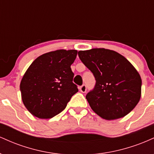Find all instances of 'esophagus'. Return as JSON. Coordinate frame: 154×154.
<instances>
[{
    "label": "esophagus",
    "mask_w": 154,
    "mask_h": 154,
    "mask_svg": "<svg viewBox=\"0 0 154 154\" xmlns=\"http://www.w3.org/2000/svg\"><path fill=\"white\" fill-rule=\"evenodd\" d=\"M79 91H80L82 93H86V91H87V87H86L85 85H83L81 86L79 88Z\"/></svg>",
    "instance_id": "1"
}]
</instances>
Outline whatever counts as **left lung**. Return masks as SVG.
I'll return each mask as SVG.
<instances>
[{"instance_id":"left-lung-1","label":"left lung","mask_w":154,"mask_h":154,"mask_svg":"<svg viewBox=\"0 0 154 154\" xmlns=\"http://www.w3.org/2000/svg\"><path fill=\"white\" fill-rule=\"evenodd\" d=\"M78 55L96 80L94 89L86 95L92 110L106 120L128 114L141 97L142 80L133 65L109 49L79 51Z\"/></svg>"}]
</instances>
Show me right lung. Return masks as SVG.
<instances>
[{
    "instance_id": "right-lung-1",
    "label": "right lung",
    "mask_w": 154,
    "mask_h": 154,
    "mask_svg": "<svg viewBox=\"0 0 154 154\" xmlns=\"http://www.w3.org/2000/svg\"><path fill=\"white\" fill-rule=\"evenodd\" d=\"M77 50L60 49L44 54L31 63L20 82L24 106L33 116L50 119L65 109L78 92L72 82L71 65Z\"/></svg>"
}]
</instances>
